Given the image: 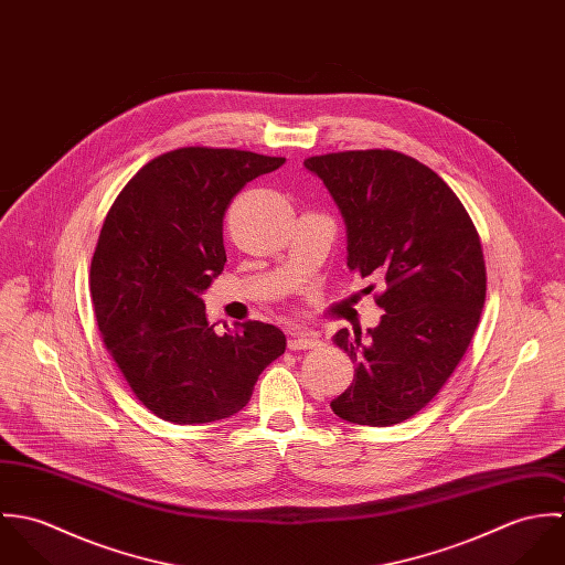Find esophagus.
<instances>
[{"label": "esophagus", "mask_w": 565, "mask_h": 565, "mask_svg": "<svg viewBox=\"0 0 565 565\" xmlns=\"http://www.w3.org/2000/svg\"><path fill=\"white\" fill-rule=\"evenodd\" d=\"M320 343H322L320 337L307 334V332H289V341H287L289 350H313Z\"/></svg>", "instance_id": "34e87169"}]
</instances>
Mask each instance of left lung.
Wrapping results in <instances>:
<instances>
[{
	"mask_svg": "<svg viewBox=\"0 0 565 565\" xmlns=\"http://www.w3.org/2000/svg\"><path fill=\"white\" fill-rule=\"evenodd\" d=\"M305 167L341 211L348 267L385 280L381 323L332 337L356 370L330 408L352 424H401L437 396L475 337L487 289L479 233L455 191L401 152L350 150Z\"/></svg>",
	"mask_w": 565,
	"mask_h": 565,
	"instance_id": "8db88e82",
	"label": "left lung"
}]
</instances>
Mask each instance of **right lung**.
I'll list each match as a JSON object with an SVG mask.
<instances>
[{"label": "right lung", "mask_w": 565, "mask_h": 565, "mask_svg": "<svg viewBox=\"0 0 565 565\" xmlns=\"http://www.w3.org/2000/svg\"><path fill=\"white\" fill-rule=\"evenodd\" d=\"M285 159L180 148L143 164L110 206L90 260L102 339L135 396L173 424L239 413L287 345L280 328L215 332L200 298L226 263L224 215Z\"/></svg>", "instance_id": "right-lung-1"}]
</instances>
